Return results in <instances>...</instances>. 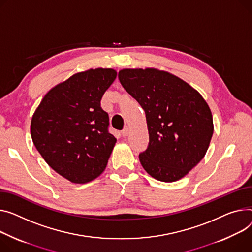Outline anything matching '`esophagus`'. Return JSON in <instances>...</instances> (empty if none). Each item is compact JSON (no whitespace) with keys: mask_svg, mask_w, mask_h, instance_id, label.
<instances>
[{"mask_svg":"<svg viewBox=\"0 0 252 252\" xmlns=\"http://www.w3.org/2000/svg\"><path fill=\"white\" fill-rule=\"evenodd\" d=\"M129 135V128L126 126L122 130V136L123 137H127Z\"/></svg>","mask_w":252,"mask_h":252,"instance_id":"obj_1","label":"esophagus"}]
</instances>
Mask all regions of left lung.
<instances>
[{"mask_svg":"<svg viewBox=\"0 0 252 252\" xmlns=\"http://www.w3.org/2000/svg\"><path fill=\"white\" fill-rule=\"evenodd\" d=\"M119 79L146 113L149 144L139 155L144 169L164 182L186 176L205 157L214 132L203 96L180 78L153 68L124 69Z\"/></svg>","mask_w":252,"mask_h":252,"instance_id":"8db88e82","label":"left lung"}]
</instances>
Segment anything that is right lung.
<instances>
[{
	"label": "right lung",
	"instance_id": "1",
	"mask_svg": "<svg viewBox=\"0 0 252 252\" xmlns=\"http://www.w3.org/2000/svg\"><path fill=\"white\" fill-rule=\"evenodd\" d=\"M113 69H90L50 89L32 116L33 144L52 168L73 183L101 174L116 143L100 101L116 78Z\"/></svg>",
	"mask_w": 252,
	"mask_h": 252
}]
</instances>
